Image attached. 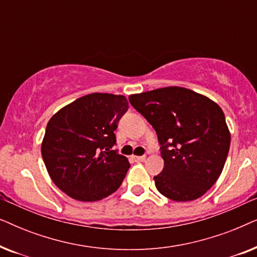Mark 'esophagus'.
I'll return each instance as SVG.
<instances>
[{
  "mask_svg": "<svg viewBox=\"0 0 257 257\" xmlns=\"http://www.w3.org/2000/svg\"><path fill=\"white\" fill-rule=\"evenodd\" d=\"M132 159L135 160V161H138V163H140V161L145 160L146 157H145V156H139V157H138V156H133Z\"/></svg>",
  "mask_w": 257,
  "mask_h": 257,
  "instance_id": "obj_1",
  "label": "esophagus"
}]
</instances>
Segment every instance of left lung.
<instances>
[{
    "label": "left lung",
    "instance_id": "obj_1",
    "mask_svg": "<svg viewBox=\"0 0 257 257\" xmlns=\"http://www.w3.org/2000/svg\"><path fill=\"white\" fill-rule=\"evenodd\" d=\"M130 103L156 130L164 170L156 187L173 201L202 196L219 179L230 146L223 111L208 97L179 86L131 94Z\"/></svg>",
    "mask_w": 257,
    "mask_h": 257
}]
</instances>
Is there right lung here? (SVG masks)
I'll use <instances>...</instances> for the list:
<instances>
[{"instance_id": "right-lung-1", "label": "right lung", "mask_w": 257, "mask_h": 257, "mask_svg": "<svg viewBox=\"0 0 257 257\" xmlns=\"http://www.w3.org/2000/svg\"><path fill=\"white\" fill-rule=\"evenodd\" d=\"M127 108L124 96L96 92L66 105L49 120L42 157L51 180L70 198L98 201L121 185L130 163L112 147Z\"/></svg>"}]
</instances>
